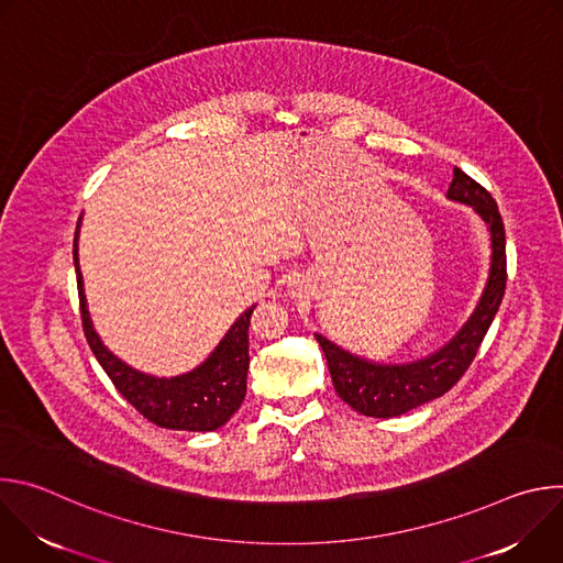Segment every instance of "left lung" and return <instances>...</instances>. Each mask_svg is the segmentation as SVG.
<instances>
[{"label": "left lung", "mask_w": 563, "mask_h": 563, "mask_svg": "<svg viewBox=\"0 0 563 563\" xmlns=\"http://www.w3.org/2000/svg\"><path fill=\"white\" fill-rule=\"evenodd\" d=\"M448 200L467 205L490 231V269L472 313L439 350L408 363H378L313 334L328 358L336 394L358 415L391 419L443 396L467 369L493 325L506 289V229L493 196L454 167Z\"/></svg>", "instance_id": "8db88e82"}]
</instances>
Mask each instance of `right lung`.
Returning a JSON list of instances; mask_svg holds the SVG:
<instances>
[{
    "mask_svg": "<svg viewBox=\"0 0 563 563\" xmlns=\"http://www.w3.org/2000/svg\"><path fill=\"white\" fill-rule=\"evenodd\" d=\"M79 216L75 240H73V263L77 274L79 309H82V325L87 341L109 374L118 391L151 423L167 430L187 432H213L222 428L243 404L247 394L250 372V320L256 309L252 305L235 318V323L213 347V352L194 369L178 376H153L144 374L120 356H115L100 339L89 313L85 294L82 269H79L77 240H79Z\"/></svg>",
    "mask_w": 563,
    "mask_h": 563,
    "instance_id": "1",
    "label": "right lung"
}]
</instances>
